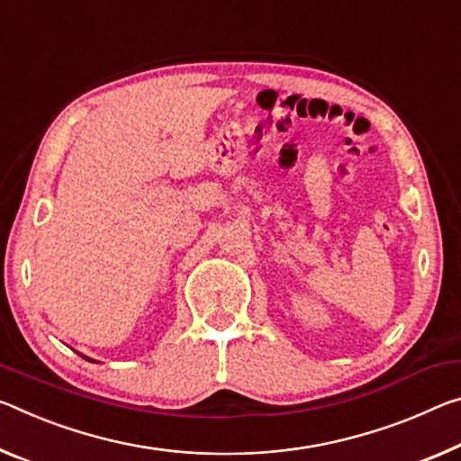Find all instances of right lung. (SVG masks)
<instances>
[{"mask_svg": "<svg viewBox=\"0 0 461 461\" xmlns=\"http://www.w3.org/2000/svg\"><path fill=\"white\" fill-rule=\"evenodd\" d=\"M84 357V359H87V361H92V363H96V361H94V359H90V357H86V355H82Z\"/></svg>", "mask_w": 461, "mask_h": 461, "instance_id": "obj_1", "label": "right lung"}]
</instances>
